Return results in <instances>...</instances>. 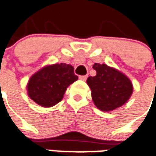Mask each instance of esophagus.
<instances>
[{
	"label": "esophagus",
	"mask_w": 156,
	"mask_h": 156,
	"mask_svg": "<svg viewBox=\"0 0 156 156\" xmlns=\"http://www.w3.org/2000/svg\"><path fill=\"white\" fill-rule=\"evenodd\" d=\"M79 78L81 80H84V81H85V80L87 79V76H79Z\"/></svg>",
	"instance_id": "34e87169"
}]
</instances>
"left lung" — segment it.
Wrapping results in <instances>:
<instances>
[{
	"label": "left lung",
	"instance_id": "8db88e82",
	"mask_svg": "<svg viewBox=\"0 0 156 156\" xmlns=\"http://www.w3.org/2000/svg\"><path fill=\"white\" fill-rule=\"evenodd\" d=\"M95 76L86 80L91 90L92 101L101 111H111L122 106L133 93V85L126 75L105 64L95 63Z\"/></svg>",
	"mask_w": 156,
	"mask_h": 156
}]
</instances>
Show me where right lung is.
Here are the masks:
<instances>
[{
	"label": "right lung",
	"instance_id": "add662e5",
	"mask_svg": "<svg viewBox=\"0 0 156 156\" xmlns=\"http://www.w3.org/2000/svg\"><path fill=\"white\" fill-rule=\"evenodd\" d=\"M77 80L71 65H47L30 76L27 94L42 107H51L61 101L68 86Z\"/></svg>",
	"mask_w": 156,
	"mask_h": 156
}]
</instances>
